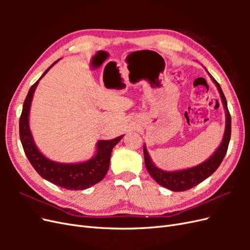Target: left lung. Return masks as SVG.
<instances>
[{
  "label": "left lung",
  "mask_w": 250,
  "mask_h": 250,
  "mask_svg": "<svg viewBox=\"0 0 250 250\" xmlns=\"http://www.w3.org/2000/svg\"><path fill=\"white\" fill-rule=\"evenodd\" d=\"M210 77H211V80H213L215 82V84L217 85L219 93H220L221 100L225 109V116H226L225 131H224L223 139L221 142V145L218 147V149L215 151V153L211 155L208 160H207L206 162H203L198 166H196V167L188 168L186 170H180V171L167 172L155 167L149 156L146 146L144 145V158H145V165H146L147 171L158 185L167 188L173 192H183V191L190 190V188L199 185L204 179H207L208 176H210L222 163L223 158L226 154V151H228V148H229L230 133H231V119L228 108V102H226L221 86L219 85V83L213 78L211 75Z\"/></svg>",
  "instance_id": "obj_1"
}]
</instances>
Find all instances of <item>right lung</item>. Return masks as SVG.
Masks as SVG:
<instances>
[{
	"label": "right lung",
	"mask_w": 250,
	"mask_h": 250,
	"mask_svg": "<svg viewBox=\"0 0 250 250\" xmlns=\"http://www.w3.org/2000/svg\"><path fill=\"white\" fill-rule=\"evenodd\" d=\"M57 62L58 60L48 67L42 77L29 89L20 118V138L30 164L42 178L66 190H84L98 184L106 175L112 148L121 141L123 135L109 141L98 142L96 155L84 163L62 164L53 162L40 152L29 128V111L33 94L40 80Z\"/></svg>",
	"instance_id": "add662e5"
}]
</instances>
